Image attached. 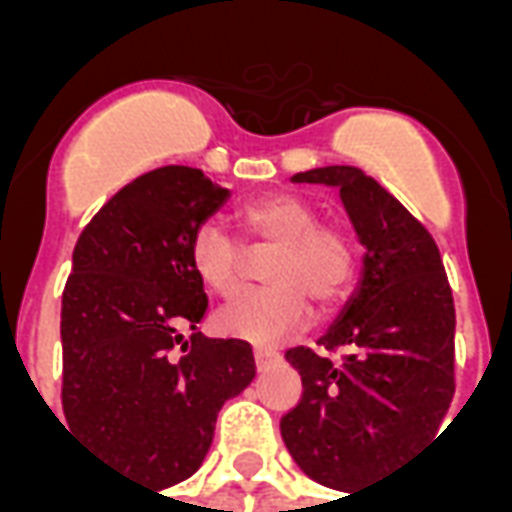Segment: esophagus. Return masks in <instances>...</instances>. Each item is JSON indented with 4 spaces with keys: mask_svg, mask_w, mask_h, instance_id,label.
<instances>
[{
    "mask_svg": "<svg viewBox=\"0 0 512 512\" xmlns=\"http://www.w3.org/2000/svg\"><path fill=\"white\" fill-rule=\"evenodd\" d=\"M279 359H282V356H279L277 351H271V348H257L255 351L257 370H268L271 365H277Z\"/></svg>",
    "mask_w": 512,
    "mask_h": 512,
    "instance_id": "obj_1",
    "label": "esophagus"
}]
</instances>
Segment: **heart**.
<instances>
[{
    "label": "heart",
    "mask_w": 512,
    "mask_h": 512,
    "mask_svg": "<svg viewBox=\"0 0 512 512\" xmlns=\"http://www.w3.org/2000/svg\"><path fill=\"white\" fill-rule=\"evenodd\" d=\"M244 224L260 246H274L268 288L241 290L216 312V329L252 345H279L299 334L318 312L337 307L354 279V246L337 227L321 224L310 202L293 194H268L244 208ZM191 268L213 293H233L244 274V246L219 222L191 235Z\"/></svg>",
    "instance_id": "heart-1"
}]
</instances>
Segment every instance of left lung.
Listing matches in <instances>:
<instances>
[{"label": "left lung", "instance_id": "obj_1", "mask_svg": "<svg viewBox=\"0 0 512 512\" xmlns=\"http://www.w3.org/2000/svg\"><path fill=\"white\" fill-rule=\"evenodd\" d=\"M340 191L365 246L351 299L318 343L343 359L290 348L304 395L282 439L315 483L354 494L433 436L455 392V307L439 246L389 191L356 167L296 172Z\"/></svg>", "mask_w": 512, "mask_h": 512}]
</instances>
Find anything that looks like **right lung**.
Segmentation results:
<instances>
[{"mask_svg":"<svg viewBox=\"0 0 512 512\" xmlns=\"http://www.w3.org/2000/svg\"><path fill=\"white\" fill-rule=\"evenodd\" d=\"M227 200L230 189L202 169L139 175L84 227L62 293L68 425L156 488L200 469L222 406L255 378L252 345L197 332L208 296L191 268V235Z\"/></svg>","mask_w":512,"mask_h":512,"instance_id":"add662e5","label":"right lung"}]
</instances>
